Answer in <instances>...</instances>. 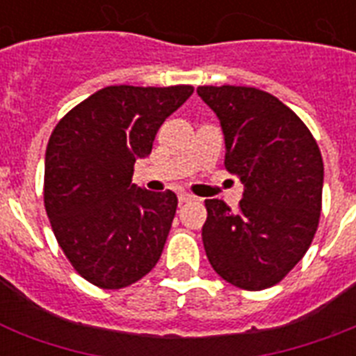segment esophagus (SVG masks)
I'll list each match as a JSON object with an SVG mask.
<instances>
[{"label": "esophagus", "mask_w": 356, "mask_h": 356, "mask_svg": "<svg viewBox=\"0 0 356 356\" xmlns=\"http://www.w3.org/2000/svg\"><path fill=\"white\" fill-rule=\"evenodd\" d=\"M179 203H188V201H194V195L188 194V192H179Z\"/></svg>", "instance_id": "34e87169"}]
</instances>
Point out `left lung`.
Instances as JSON below:
<instances>
[{"instance_id":"1","label":"left lung","mask_w":356,"mask_h":356,"mask_svg":"<svg viewBox=\"0 0 356 356\" xmlns=\"http://www.w3.org/2000/svg\"><path fill=\"white\" fill-rule=\"evenodd\" d=\"M220 120L225 168L243 184L238 212L207 200L203 245L218 275L243 290L284 279L307 253L321 211L323 161L299 116L251 86H200Z\"/></svg>"}]
</instances>
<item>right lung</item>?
<instances>
[{"label":"right lung","mask_w":356,"mask_h":356,"mask_svg":"<svg viewBox=\"0 0 356 356\" xmlns=\"http://www.w3.org/2000/svg\"><path fill=\"white\" fill-rule=\"evenodd\" d=\"M192 92L190 85L107 86L53 129L46 212L64 254L92 284L125 288L161 259L177 195L136 186L134 162L149 155L159 127Z\"/></svg>","instance_id":"1"}]
</instances>
